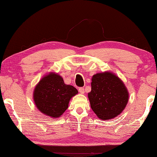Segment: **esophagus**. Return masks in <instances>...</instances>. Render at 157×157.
Returning <instances> with one entry per match:
<instances>
[{"instance_id": "obj_1", "label": "esophagus", "mask_w": 157, "mask_h": 157, "mask_svg": "<svg viewBox=\"0 0 157 157\" xmlns=\"http://www.w3.org/2000/svg\"><path fill=\"white\" fill-rule=\"evenodd\" d=\"M79 92L81 94H84V89L82 88V87H80V88H79Z\"/></svg>"}]
</instances>
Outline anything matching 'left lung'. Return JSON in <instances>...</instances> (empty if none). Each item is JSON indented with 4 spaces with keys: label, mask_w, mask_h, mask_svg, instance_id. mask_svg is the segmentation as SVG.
<instances>
[{
    "label": "left lung",
    "mask_w": 157,
    "mask_h": 157,
    "mask_svg": "<svg viewBox=\"0 0 157 157\" xmlns=\"http://www.w3.org/2000/svg\"><path fill=\"white\" fill-rule=\"evenodd\" d=\"M91 81L88 98L98 118L108 121L120 115L129 100L128 90L121 79L111 71H105L95 74Z\"/></svg>",
    "instance_id": "8db88e82"
}]
</instances>
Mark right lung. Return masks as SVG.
I'll return each instance as SVG.
<instances>
[{"label": "right lung", "instance_id": "add662e5", "mask_svg": "<svg viewBox=\"0 0 157 157\" xmlns=\"http://www.w3.org/2000/svg\"><path fill=\"white\" fill-rule=\"evenodd\" d=\"M78 94L75 87L64 83L60 75L50 72L34 87L33 100L39 111L56 118L65 112L71 98Z\"/></svg>", "mask_w": 157, "mask_h": 157}]
</instances>
